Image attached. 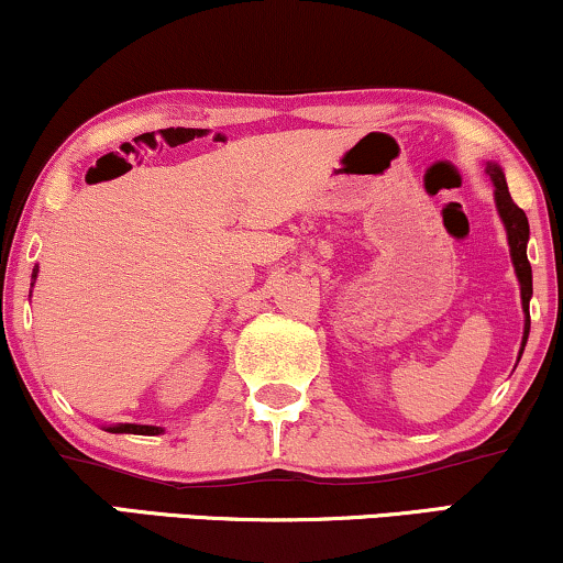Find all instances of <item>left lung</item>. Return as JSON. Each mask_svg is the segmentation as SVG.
Here are the masks:
<instances>
[{"mask_svg":"<svg viewBox=\"0 0 563 563\" xmlns=\"http://www.w3.org/2000/svg\"><path fill=\"white\" fill-rule=\"evenodd\" d=\"M486 174L490 176V181H494L496 212H499L504 231H507L509 257L519 280V298H522V311H525V332H522V345H519V355H522L525 345H528V334H530V298H532V267L528 262L530 223H528V216H525V212L515 205V199H511L507 179H504V170L499 163L486 161Z\"/></svg>","mask_w":563,"mask_h":563,"instance_id":"obj_1","label":"left lung"}]
</instances>
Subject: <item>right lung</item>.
<instances>
[{"mask_svg": "<svg viewBox=\"0 0 563 563\" xmlns=\"http://www.w3.org/2000/svg\"><path fill=\"white\" fill-rule=\"evenodd\" d=\"M38 277V267L33 269V280ZM103 431L111 433H137V437H158L163 433L161 426H140V423H117V426H103Z\"/></svg>", "mask_w": 563, "mask_h": 563, "instance_id": "add662e5", "label": "right lung"}]
</instances>
